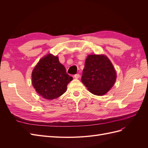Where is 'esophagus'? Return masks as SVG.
Wrapping results in <instances>:
<instances>
[{"label": "esophagus", "instance_id": "esophagus-1", "mask_svg": "<svg viewBox=\"0 0 148 148\" xmlns=\"http://www.w3.org/2000/svg\"><path fill=\"white\" fill-rule=\"evenodd\" d=\"M79 77H80L79 74H76V75H74V78H75V79H78V78H79Z\"/></svg>", "mask_w": 148, "mask_h": 148}]
</instances>
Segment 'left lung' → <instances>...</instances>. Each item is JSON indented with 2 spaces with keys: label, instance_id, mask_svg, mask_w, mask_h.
Here are the masks:
<instances>
[{
  "label": "left lung",
  "instance_id": "1",
  "mask_svg": "<svg viewBox=\"0 0 148 148\" xmlns=\"http://www.w3.org/2000/svg\"><path fill=\"white\" fill-rule=\"evenodd\" d=\"M116 78V71L108 57L104 55L88 56L82 82L93 95H106L114 86Z\"/></svg>",
  "mask_w": 148,
  "mask_h": 148
}]
</instances>
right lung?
Here are the masks:
<instances>
[{
	"label": "right lung",
	"instance_id": "add662e5",
	"mask_svg": "<svg viewBox=\"0 0 148 148\" xmlns=\"http://www.w3.org/2000/svg\"><path fill=\"white\" fill-rule=\"evenodd\" d=\"M32 84L43 98L52 100L65 92L67 84L73 78L66 73L59 57L51 53L41 58L33 70Z\"/></svg>",
	"mask_w": 148,
	"mask_h": 148
}]
</instances>
